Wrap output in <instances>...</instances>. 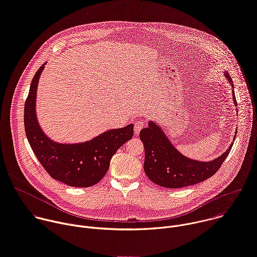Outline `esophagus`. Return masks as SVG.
Here are the masks:
<instances>
[{
    "label": "esophagus",
    "mask_w": 257,
    "mask_h": 257,
    "mask_svg": "<svg viewBox=\"0 0 257 257\" xmlns=\"http://www.w3.org/2000/svg\"><path fill=\"white\" fill-rule=\"evenodd\" d=\"M145 125H146V123H145L144 121H142V120L137 121V122L135 123V125H134V131H135V133L138 134V133L140 132V130H141Z\"/></svg>",
    "instance_id": "esophagus-1"
}]
</instances>
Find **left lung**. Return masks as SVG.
I'll return each mask as SVG.
<instances>
[{"instance_id": "1", "label": "left lung", "mask_w": 257, "mask_h": 257, "mask_svg": "<svg viewBox=\"0 0 257 257\" xmlns=\"http://www.w3.org/2000/svg\"><path fill=\"white\" fill-rule=\"evenodd\" d=\"M225 74L229 82L233 84L228 72ZM232 88H234L233 85ZM232 92L233 101L236 105L235 93ZM139 136L145 149L143 168L146 176L154 184L168 189L185 188L208 180L217 173L232 147L231 144L226 152L212 161L201 162L181 154L169 142L158 125L152 122H149L148 128L140 131Z\"/></svg>"}]
</instances>
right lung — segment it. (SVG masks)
I'll use <instances>...</instances> for the list:
<instances>
[{
  "instance_id": "add662e5",
  "label": "right lung",
  "mask_w": 257,
  "mask_h": 257,
  "mask_svg": "<svg viewBox=\"0 0 257 257\" xmlns=\"http://www.w3.org/2000/svg\"><path fill=\"white\" fill-rule=\"evenodd\" d=\"M42 64L31 81L24 107V126L29 144L47 174L70 187L89 188L107 174L116 151L133 136V124L109 130L93 140L79 144H59L41 131L35 114L37 83Z\"/></svg>"
}]
</instances>
